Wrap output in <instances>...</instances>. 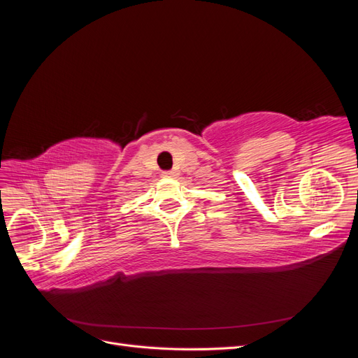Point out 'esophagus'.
<instances>
[{
  "mask_svg": "<svg viewBox=\"0 0 358 358\" xmlns=\"http://www.w3.org/2000/svg\"><path fill=\"white\" fill-rule=\"evenodd\" d=\"M162 176H164V178H175V176H178V171H175V170L164 171V173H162Z\"/></svg>",
  "mask_w": 358,
  "mask_h": 358,
  "instance_id": "obj_1",
  "label": "esophagus"
}]
</instances>
